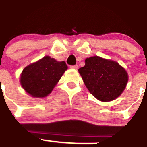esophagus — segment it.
I'll return each mask as SVG.
<instances>
[{
	"mask_svg": "<svg viewBox=\"0 0 147 147\" xmlns=\"http://www.w3.org/2000/svg\"><path fill=\"white\" fill-rule=\"evenodd\" d=\"M70 68L74 69H78V65H73V66H70Z\"/></svg>",
	"mask_w": 147,
	"mask_h": 147,
	"instance_id": "1",
	"label": "esophagus"
}]
</instances>
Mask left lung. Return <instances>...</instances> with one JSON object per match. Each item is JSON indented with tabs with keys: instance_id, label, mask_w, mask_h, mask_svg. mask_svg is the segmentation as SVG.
<instances>
[{
	"instance_id": "left-lung-1",
	"label": "left lung",
	"mask_w": 147,
	"mask_h": 147,
	"mask_svg": "<svg viewBox=\"0 0 147 147\" xmlns=\"http://www.w3.org/2000/svg\"><path fill=\"white\" fill-rule=\"evenodd\" d=\"M92 95L101 101H111L124 90L128 81L126 70L117 62L94 56L85 60L78 69Z\"/></svg>"
}]
</instances>
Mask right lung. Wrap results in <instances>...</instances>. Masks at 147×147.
Here are the masks:
<instances>
[{
	"instance_id": "add662e5",
	"label": "right lung",
	"mask_w": 147,
	"mask_h": 147,
	"mask_svg": "<svg viewBox=\"0 0 147 147\" xmlns=\"http://www.w3.org/2000/svg\"><path fill=\"white\" fill-rule=\"evenodd\" d=\"M66 69L67 65L64 61L58 62L49 56H45L24 68L20 75V84L32 97H46Z\"/></svg>"
}]
</instances>
